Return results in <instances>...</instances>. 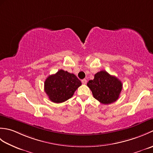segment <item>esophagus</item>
Masks as SVG:
<instances>
[{
	"label": "esophagus",
	"instance_id": "obj_1",
	"mask_svg": "<svg viewBox=\"0 0 153 153\" xmlns=\"http://www.w3.org/2000/svg\"><path fill=\"white\" fill-rule=\"evenodd\" d=\"M87 81L86 79H83L82 80V82L83 84H86V83H87Z\"/></svg>",
	"mask_w": 153,
	"mask_h": 153
}]
</instances>
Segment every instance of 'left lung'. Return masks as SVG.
I'll list each match as a JSON object with an SVG mask.
<instances>
[{
    "label": "left lung",
    "instance_id": "8db88e82",
    "mask_svg": "<svg viewBox=\"0 0 153 153\" xmlns=\"http://www.w3.org/2000/svg\"><path fill=\"white\" fill-rule=\"evenodd\" d=\"M94 98L105 105H108L119 98L122 83L116 77L111 76L105 70L97 72L93 80L87 83Z\"/></svg>",
    "mask_w": 153,
    "mask_h": 153
}]
</instances>
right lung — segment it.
<instances>
[{
  "instance_id": "add662e5",
  "label": "right lung",
  "mask_w": 153,
  "mask_h": 153,
  "mask_svg": "<svg viewBox=\"0 0 153 153\" xmlns=\"http://www.w3.org/2000/svg\"><path fill=\"white\" fill-rule=\"evenodd\" d=\"M82 82L74 74L63 70L48 76L45 82V91L52 102L61 103L70 99Z\"/></svg>"
}]
</instances>
